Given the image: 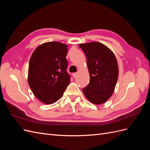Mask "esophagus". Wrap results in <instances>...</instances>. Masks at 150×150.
Returning a JSON list of instances; mask_svg holds the SVG:
<instances>
[{
	"label": "esophagus",
	"instance_id": "34e87169",
	"mask_svg": "<svg viewBox=\"0 0 150 150\" xmlns=\"http://www.w3.org/2000/svg\"><path fill=\"white\" fill-rule=\"evenodd\" d=\"M77 75H78V73H77V72H74V73L72 74V76H73L74 78H76Z\"/></svg>",
	"mask_w": 150,
	"mask_h": 150
}]
</instances>
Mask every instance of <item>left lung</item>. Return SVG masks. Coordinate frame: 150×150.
Returning a JSON list of instances; mask_svg holds the SVG:
<instances>
[{
	"mask_svg": "<svg viewBox=\"0 0 150 150\" xmlns=\"http://www.w3.org/2000/svg\"><path fill=\"white\" fill-rule=\"evenodd\" d=\"M87 58L90 81L83 91L89 101L95 104L105 103L114 92L118 78V65L111 50L98 42L81 44Z\"/></svg>",
	"mask_w": 150,
	"mask_h": 150,
	"instance_id": "8db88e82",
	"label": "left lung"
}]
</instances>
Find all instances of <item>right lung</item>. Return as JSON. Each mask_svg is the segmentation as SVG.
Returning <instances> with one entry per match:
<instances>
[{"label": "right lung", "instance_id": "right-lung-1", "mask_svg": "<svg viewBox=\"0 0 150 150\" xmlns=\"http://www.w3.org/2000/svg\"><path fill=\"white\" fill-rule=\"evenodd\" d=\"M67 53V45L54 41L40 45L30 57L28 83L35 96L45 104L58 101L70 83Z\"/></svg>", "mask_w": 150, "mask_h": 150}]
</instances>
